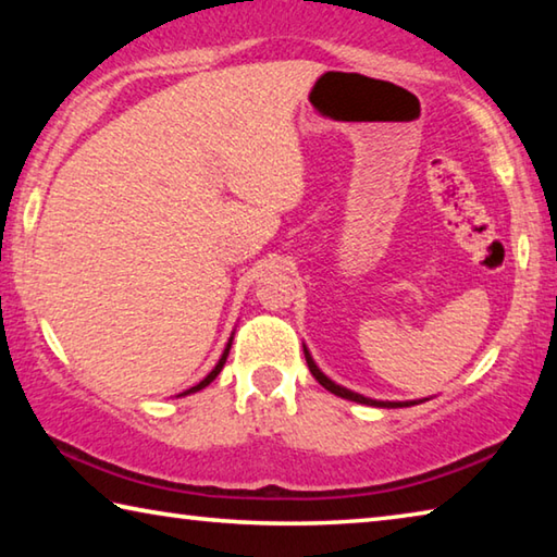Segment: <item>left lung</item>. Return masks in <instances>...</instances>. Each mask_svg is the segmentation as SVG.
<instances>
[{"mask_svg": "<svg viewBox=\"0 0 557 557\" xmlns=\"http://www.w3.org/2000/svg\"><path fill=\"white\" fill-rule=\"evenodd\" d=\"M305 358H307V366H309V371H312L314 379L322 383L329 393L338 395V398H346V400H354V403H361V405H373V408H410V405L422 403V400H403L400 403V400H373V398H366V395L348 391V388H344V385L334 383L332 379H329V375H324L322 369H319V366L314 363V358H312V354H309L307 346H305Z\"/></svg>", "mask_w": 557, "mask_h": 557, "instance_id": "8db88e82", "label": "left lung"}]
</instances>
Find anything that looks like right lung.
<instances>
[{
	"label": "right lung",
	"mask_w": 557,
	"mask_h": 557,
	"mask_svg": "<svg viewBox=\"0 0 557 557\" xmlns=\"http://www.w3.org/2000/svg\"><path fill=\"white\" fill-rule=\"evenodd\" d=\"M231 344H233V336L228 338V344H225V348H223V354H221V358H219V363L213 366V371L206 375V379L201 381V383H196V385H191V388L188 391H184V393H178V398H182V395H191V393H199V391H203L206 385L209 383H213L215 381V375H219L221 371H223V366H225V358H228V351H231Z\"/></svg>",
	"instance_id": "obj_1"
}]
</instances>
